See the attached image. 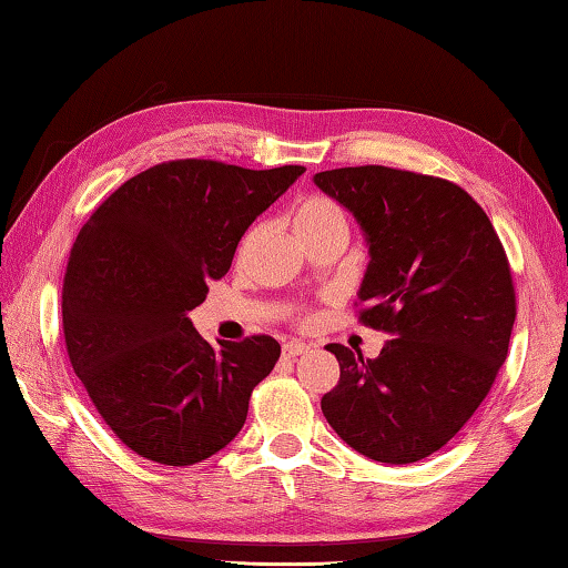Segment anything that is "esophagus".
Instances as JSON below:
<instances>
[{"instance_id":"obj_1","label":"esophagus","mask_w":568,"mask_h":568,"mask_svg":"<svg viewBox=\"0 0 568 568\" xmlns=\"http://www.w3.org/2000/svg\"><path fill=\"white\" fill-rule=\"evenodd\" d=\"M311 346L308 344H301V341H287V344H283V358H295L301 356L308 351Z\"/></svg>"}]
</instances>
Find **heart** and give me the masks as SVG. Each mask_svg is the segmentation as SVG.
<instances>
[{
    "mask_svg": "<svg viewBox=\"0 0 568 568\" xmlns=\"http://www.w3.org/2000/svg\"><path fill=\"white\" fill-rule=\"evenodd\" d=\"M291 222L303 242L326 235V232H346L344 206H341L336 200H331V196H326V194H311V196H305V200H301L293 206ZM255 232H257V227H252L245 232V237L240 240L237 257L245 255L252 237H255ZM291 318L298 323V326H308V323L313 321V311L308 308V305H295V308H291Z\"/></svg>",
    "mask_w": 568,
    "mask_h": 568,
    "instance_id": "obj_1",
    "label": "heart"
}]
</instances>
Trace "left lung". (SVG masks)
I'll return each mask as SVG.
<instances>
[{
    "instance_id": "1",
    "label": "left lung",
    "mask_w": 568,
    "mask_h": 568,
    "mask_svg": "<svg viewBox=\"0 0 568 568\" xmlns=\"http://www.w3.org/2000/svg\"><path fill=\"white\" fill-rule=\"evenodd\" d=\"M313 182L366 232L358 321L389 333L374 362L326 346L341 379L323 394V417L376 463L425 460L465 427L508 356L516 287L506 247L483 206L447 179L368 164Z\"/></svg>"
}]
</instances>
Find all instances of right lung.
I'll use <instances>...</instances> for the list:
<instances>
[{
    "label": "right lung",
    "instance_id": "1",
    "mask_svg": "<svg viewBox=\"0 0 568 568\" xmlns=\"http://www.w3.org/2000/svg\"><path fill=\"white\" fill-rule=\"evenodd\" d=\"M303 171L164 161L123 182L78 232L62 281L68 358L101 419L136 455L194 465L245 425L281 344L257 333L212 348L186 313Z\"/></svg>",
    "mask_w": 568,
    "mask_h": 568
}]
</instances>
